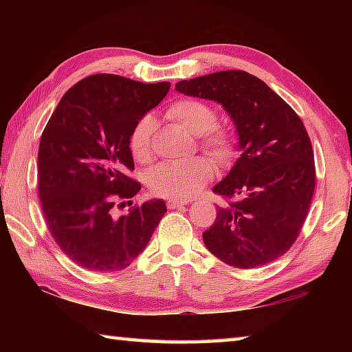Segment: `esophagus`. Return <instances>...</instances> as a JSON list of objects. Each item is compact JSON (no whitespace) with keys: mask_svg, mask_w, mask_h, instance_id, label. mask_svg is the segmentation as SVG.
<instances>
[{"mask_svg":"<svg viewBox=\"0 0 352 352\" xmlns=\"http://www.w3.org/2000/svg\"><path fill=\"white\" fill-rule=\"evenodd\" d=\"M184 205H188V201H182V200H168V208L170 210H177V208H182Z\"/></svg>","mask_w":352,"mask_h":352,"instance_id":"esophagus-1","label":"esophagus"}]
</instances>
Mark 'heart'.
I'll return each instance as SVG.
<instances>
[{
    "mask_svg": "<svg viewBox=\"0 0 352 352\" xmlns=\"http://www.w3.org/2000/svg\"><path fill=\"white\" fill-rule=\"evenodd\" d=\"M166 116L192 135H199V144L220 164H228L236 155V136L225 127L216 126L217 110L199 99H178L172 102ZM155 119L142 116L129 136V148L135 162L147 163L152 158V136ZM214 177L211 160L197 157L180 163H163L151 170L148 189L155 195L170 200H189Z\"/></svg>",
    "mask_w": 352,
    "mask_h": 352,
    "instance_id": "obj_1",
    "label": "heart"
}]
</instances>
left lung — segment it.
Listing matches in <instances>:
<instances>
[{
  "instance_id": "obj_1",
  "label": "left lung",
  "mask_w": 352,
  "mask_h": 352,
  "mask_svg": "<svg viewBox=\"0 0 352 352\" xmlns=\"http://www.w3.org/2000/svg\"><path fill=\"white\" fill-rule=\"evenodd\" d=\"M175 90L216 100L233 119L241 157L212 188L226 200L204 233L206 248L236 269H256L294 245L317 174L301 118L258 77L241 69L182 80Z\"/></svg>"
}]
</instances>
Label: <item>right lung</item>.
I'll return each instance as SVG.
<instances>
[{
	"label": "right lung",
	"instance_id": "right-lung-1",
	"mask_svg": "<svg viewBox=\"0 0 352 352\" xmlns=\"http://www.w3.org/2000/svg\"><path fill=\"white\" fill-rule=\"evenodd\" d=\"M169 88V82L88 76L63 94L46 124L37 168L41 211L57 245L85 270L126 269L168 211L163 200H151L113 216L116 201L141 189L129 177L130 132Z\"/></svg>",
	"mask_w": 352,
	"mask_h": 352
}]
</instances>
